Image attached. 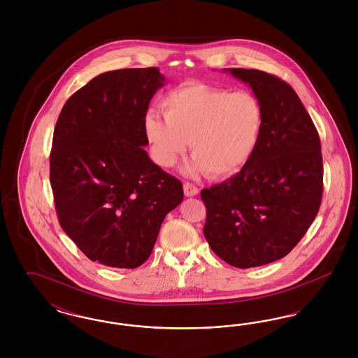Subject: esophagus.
<instances>
[{"mask_svg": "<svg viewBox=\"0 0 358 358\" xmlns=\"http://www.w3.org/2000/svg\"><path fill=\"white\" fill-rule=\"evenodd\" d=\"M199 187H194L193 184H190V182H185L184 184V193H185V196L187 197H193V196H197L199 194Z\"/></svg>", "mask_w": 358, "mask_h": 358, "instance_id": "1", "label": "esophagus"}]
</instances>
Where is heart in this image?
I'll list each match as a JSON object with an SVG mask.
<instances>
[{"mask_svg":"<svg viewBox=\"0 0 358 358\" xmlns=\"http://www.w3.org/2000/svg\"><path fill=\"white\" fill-rule=\"evenodd\" d=\"M161 106L165 117L149 111L143 120L159 166H173L190 142L194 155L184 173L197 177L209 171L224 178L238 173L255 153L264 126V108L255 94L189 83L174 88Z\"/></svg>","mask_w":358,"mask_h":358,"instance_id":"obj_1","label":"heart"}]
</instances>
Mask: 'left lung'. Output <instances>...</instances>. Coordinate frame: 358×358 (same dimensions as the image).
Segmentation results:
<instances>
[{"label":"left lung","mask_w":358,"mask_h":358,"mask_svg":"<svg viewBox=\"0 0 358 358\" xmlns=\"http://www.w3.org/2000/svg\"><path fill=\"white\" fill-rule=\"evenodd\" d=\"M224 72L251 87L263 104L264 126L241 171L201 190L204 236L224 262L251 268L285 257L314 222L324 190L321 141L286 82L259 69Z\"/></svg>","instance_id":"obj_1"}]
</instances>
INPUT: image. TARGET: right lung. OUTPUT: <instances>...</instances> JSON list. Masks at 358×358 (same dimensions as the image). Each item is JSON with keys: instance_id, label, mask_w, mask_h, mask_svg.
I'll use <instances>...</instances> for the list:
<instances>
[{"instance_id": "1", "label": "right lung", "mask_w": 358, "mask_h": 358, "mask_svg": "<svg viewBox=\"0 0 358 358\" xmlns=\"http://www.w3.org/2000/svg\"><path fill=\"white\" fill-rule=\"evenodd\" d=\"M166 83L157 69L103 72L64 104L53 131L52 190L64 232L90 260L136 268L165 216L184 199L180 180L143 149V120Z\"/></svg>"}]
</instances>
